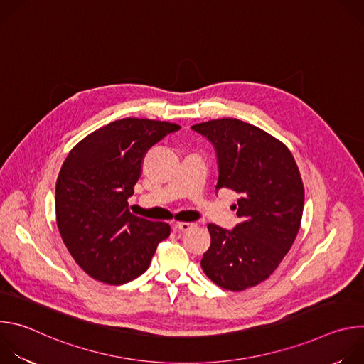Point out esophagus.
Instances as JSON below:
<instances>
[{
	"mask_svg": "<svg viewBox=\"0 0 364 364\" xmlns=\"http://www.w3.org/2000/svg\"><path fill=\"white\" fill-rule=\"evenodd\" d=\"M194 226H196V223H193V222H177L174 225L176 230H178V232H187V230L193 229Z\"/></svg>",
	"mask_w": 364,
	"mask_h": 364,
	"instance_id": "1",
	"label": "esophagus"
}]
</instances>
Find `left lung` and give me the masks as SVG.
I'll return each mask as SVG.
<instances>
[{"instance_id":"1","label":"left lung","mask_w":364,"mask_h":364,"mask_svg":"<svg viewBox=\"0 0 364 364\" xmlns=\"http://www.w3.org/2000/svg\"><path fill=\"white\" fill-rule=\"evenodd\" d=\"M191 128L216 148V190L240 196L233 230L207 225L212 243L201 268L216 285L243 291L268 279L291 249L304 210L302 178L288 146L261 128L235 118Z\"/></svg>"}]
</instances>
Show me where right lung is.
<instances>
[{"instance_id": "obj_1", "label": "right lung", "mask_w": 364, "mask_h": 364, "mask_svg": "<svg viewBox=\"0 0 364 364\" xmlns=\"http://www.w3.org/2000/svg\"><path fill=\"white\" fill-rule=\"evenodd\" d=\"M180 125L124 118L102 127L66 157L56 181V222L76 264L93 279L121 285L144 274L170 225L132 215L128 198L146 151Z\"/></svg>"}]
</instances>
